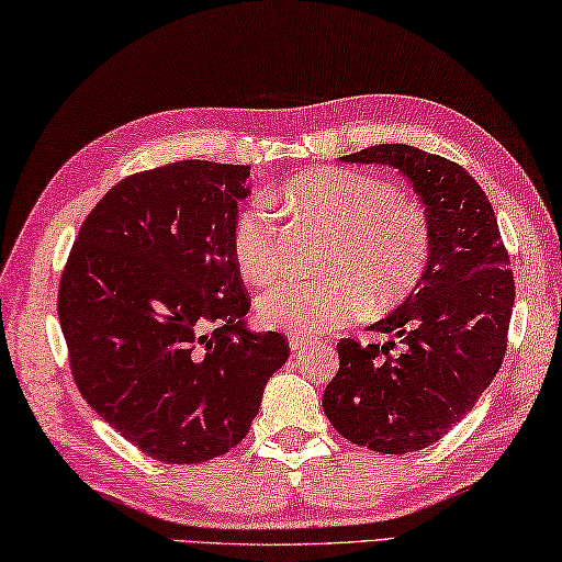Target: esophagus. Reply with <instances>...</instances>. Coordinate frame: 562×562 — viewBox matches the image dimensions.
<instances>
[{
	"mask_svg": "<svg viewBox=\"0 0 562 562\" xmlns=\"http://www.w3.org/2000/svg\"><path fill=\"white\" fill-rule=\"evenodd\" d=\"M289 348L293 353H303L306 351V348H311V341L308 338H301V336H291L289 338Z\"/></svg>",
	"mask_w": 562,
	"mask_h": 562,
	"instance_id": "obj_1",
	"label": "esophagus"
}]
</instances>
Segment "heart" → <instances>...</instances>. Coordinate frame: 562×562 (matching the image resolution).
Masks as SVG:
<instances>
[{
    "instance_id": "1",
    "label": "heart",
    "mask_w": 562,
    "mask_h": 562,
    "mask_svg": "<svg viewBox=\"0 0 562 562\" xmlns=\"http://www.w3.org/2000/svg\"><path fill=\"white\" fill-rule=\"evenodd\" d=\"M279 204L330 232L321 254L324 276L283 279L266 289L256 308L263 326L286 334H321L356 318L366 306L385 308L418 286L430 256L423 209L391 183L348 169H308L273 191ZM232 254L246 281L263 283L279 269V228L266 196L238 209Z\"/></svg>"
}]
</instances>
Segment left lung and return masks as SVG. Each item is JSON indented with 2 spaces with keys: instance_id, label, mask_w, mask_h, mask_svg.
Masks as SVG:
<instances>
[{
  "instance_id": "obj_1",
  "label": "left lung",
  "mask_w": 562,
  "mask_h": 562,
  "mask_svg": "<svg viewBox=\"0 0 562 562\" xmlns=\"http://www.w3.org/2000/svg\"><path fill=\"white\" fill-rule=\"evenodd\" d=\"M341 161L398 169L426 206V271L398 308L368 326L391 338H344L324 393L338 434L401 456L443 438L498 373L515 301L510 259L488 196L458 164L408 144H375Z\"/></svg>"
}]
</instances>
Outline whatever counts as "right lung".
<instances>
[{
	"mask_svg": "<svg viewBox=\"0 0 562 562\" xmlns=\"http://www.w3.org/2000/svg\"><path fill=\"white\" fill-rule=\"evenodd\" d=\"M251 167L173 161L119 181L79 228L59 283L71 373L97 416L161 463L246 438L289 341L248 328L232 224Z\"/></svg>",
	"mask_w": 562,
	"mask_h": 562,
	"instance_id": "obj_1",
	"label": "right lung"
}]
</instances>
